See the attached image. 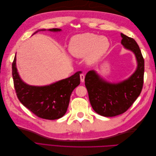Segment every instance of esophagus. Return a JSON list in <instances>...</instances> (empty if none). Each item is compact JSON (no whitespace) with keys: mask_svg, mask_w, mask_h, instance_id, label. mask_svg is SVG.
Masks as SVG:
<instances>
[{"mask_svg":"<svg viewBox=\"0 0 156 156\" xmlns=\"http://www.w3.org/2000/svg\"><path fill=\"white\" fill-rule=\"evenodd\" d=\"M80 78H81V81L83 83L84 81V75L83 74L80 75Z\"/></svg>","mask_w":156,"mask_h":156,"instance_id":"1","label":"esophagus"}]
</instances>
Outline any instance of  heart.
I'll return each instance as SVG.
<instances>
[{
	"instance_id": "obj_1",
	"label": "heart",
	"mask_w": 156,
	"mask_h": 156,
	"mask_svg": "<svg viewBox=\"0 0 156 156\" xmlns=\"http://www.w3.org/2000/svg\"><path fill=\"white\" fill-rule=\"evenodd\" d=\"M108 48L109 41L106 37L84 33L75 35L71 39L69 50L76 58H83L88 55V62L94 63L105 54Z\"/></svg>"
}]
</instances>
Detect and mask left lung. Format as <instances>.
Wrapping results in <instances>:
<instances>
[{"instance_id": "8db88e82", "label": "left lung", "mask_w": 156, "mask_h": 156, "mask_svg": "<svg viewBox=\"0 0 156 156\" xmlns=\"http://www.w3.org/2000/svg\"><path fill=\"white\" fill-rule=\"evenodd\" d=\"M121 36V44L135 55L138 66L135 73L127 80L116 84L106 82L94 70L89 71L84 79L93 109L103 116L123 114L133 105L143 89L144 60L140 49L133 38L122 33Z\"/></svg>"}]
</instances>
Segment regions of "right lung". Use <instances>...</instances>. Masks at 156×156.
Wrapping results in <instances>:
<instances>
[{"mask_svg": "<svg viewBox=\"0 0 156 156\" xmlns=\"http://www.w3.org/2000/svg\"><path fill=\"white\" fill-rule=\"evenodd\" d=\"M49 30L58 32L61 29H52ZM16 60L15 56L12 63V77L19 100L41 119L56 120L62 117L67 111L71 94L80 84L81 72H77L67 79L48 86H30L21 79L17 71Z\"/></svg>", "mask_w": 156, "mask_h": 156, "instance_id": "right-lung-1", "label": "right lung"}]
</instances>
